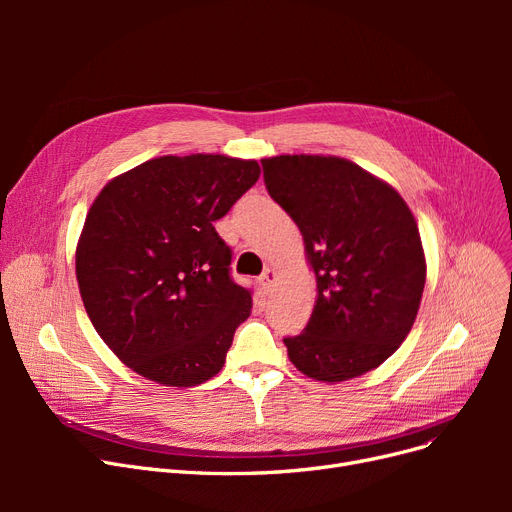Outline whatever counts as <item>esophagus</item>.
Instances as JSON below:
<instances>
[{
  "mask_svg": "<svg viewBox=\"0 0 512 512\" xmlns=\"http://www.w3.org/2000/svg\"><path fill=\"white\" fill-rule=\"evenodd\" d=\"M276 278H278V274H276V270H272V267H267V270L261 274L259 284H261V288H263L265 294L272 292V288H274V284H276Z\"/></svg>",
  "mask_w": 512,
  "mask_h": 512,
  "instance_id": "obj_1",
  "label": "esophagus"
}]
</instances>
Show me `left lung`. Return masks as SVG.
I'll return each instance as SVG.
<instances>
[{"label":"left lung","mask_w":512,"mask_h":512,"mask_svg":"<svg viewBox=\"0 0 512 512\" xmlns=\"http://www.w3.org/2000/svg\"><path fill=\"white\" fill-rule=\"evenodd\" d=\"M270 197L299 226L317 282L307 328L284 338L307 378L344 382L409 336L425 286L417 222L394 188L334 155L261 159Z\"/></svg>","instance_id":"obj_1"}]
</instances>
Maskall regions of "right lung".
<instances>
[{"mask_svg":"<svg viewBox=\"0 0 512 512\" xmlns=\"http://www.w3.org/2000/svg\"><path fill=\"white\" fill-rule=\"evenodd\" d=\"M255 159L195 153L145 161L103 186L76 245L93 328L143 378L176 388L224 367L251 292L230 278L213 222L257 182Z\"/></svg>","mask_w":512,"mask_h":512,"instance_id":"right-lung-1","label":"right lung"}]
</instances>
